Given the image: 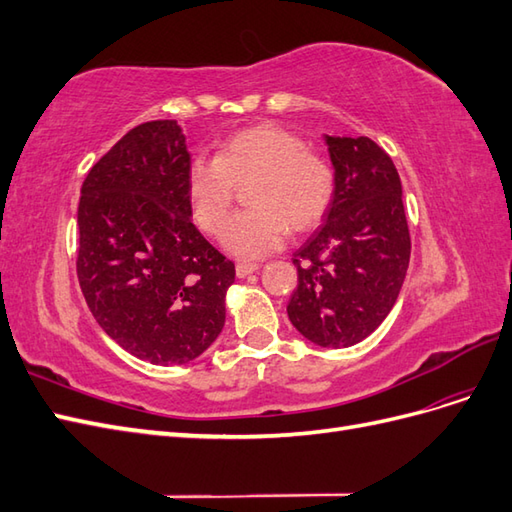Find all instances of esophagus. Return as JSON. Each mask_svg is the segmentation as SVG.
<instances>
[{
    "mask_svg": "<svg viewBox=\"0 0 512 512\" xmlns=\"http://www.w3.org/2000/svg\"><path fill=\"white\" fill-rule=\"evenodd\" d=\"M258 269H260L258 262H237V267H235L237 277H247L250 273L258 271Z\"/></svg>",
    "mask_w": 512,
    "mask_h": 512,
    "instance_id": "1",
    "label": "esophagus"
}]
</instances>
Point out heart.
I'll use <instances>...</instances> for the list:
<instances>
[{"label":"heart","mask_w":512,"mask_h":512,"mask_svg":"<svg viewBox=\"0 0 512 512\" xmlns=\"http://www.w3.org/2000/svg\"><path fill=\"white\" fill-rule=\"evenodd\" d=\"M248 189L253 209L228 225L236 185ZM337 190L331 160L307 149L301 136L271 123L230 134L215 158L198 156L185 170L192 218L207 235H220L230 254L260 258L275 252L292 232L314 230L329 213Z\"/></svg>","instance_id":"1"}]
</instances>
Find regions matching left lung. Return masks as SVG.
Returning <instances> with one entry per match:
<instances>
[{
    "mask_svg": "<svg viewBox=\"0 0 512 512\" xmlns=\"http://www.w3.org/2000/svg\"><path fill=\"white\" fill-rule=\"evenodd\" d=\"M327 145L337 190L324 222L294 252L299 286L288 318L309 342L346 348L393 309L410 262V230L389 153L367 136H327Z\"/></svg>",
    "mask_w": 512,
    "mask_h": 512,
    "instance_id": "obj_1",
    "label": "left lung"
}]
</instances>
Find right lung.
Masks as SVG:
<instances>
[{
	"instance_id": "1",
	"label": "right lung",
	"mask_w": 512,
	"mask_h": 512,
	"mask_svg": "<svg viewBox=\"0 0 512 512\" xmlns=\"http://www.w3.org/2000/svg\"><path fill=\"white\" fill-rule=\"evenodd\" d=\"M175 119L132 128L87 173L76 275L104 333L136 359L183 365L222 333L235 262L192 224Z\"/></svg>"
}]
</instances>
